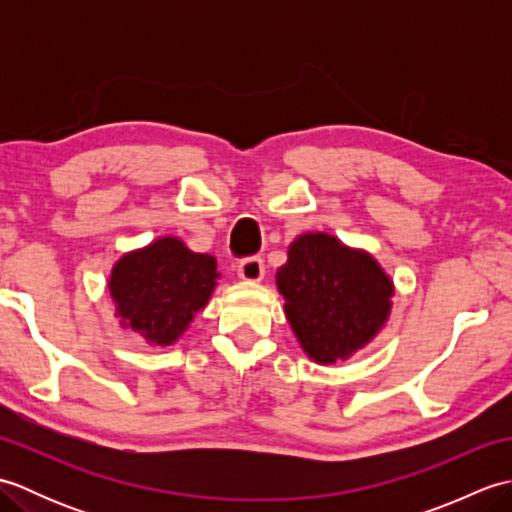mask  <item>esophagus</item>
<instances>
[{
	"instance_id": "1",
	"label": "esophagus",
	"mask_w": 512,
	"mask_h": 512,
	"mask_svg": "<svg viewBox=\"0 0 512 512\" xmlns=\"http://www.w3.org/2000/svg\"><path fill=\"white\" fill-rule=\"evenodd\" d=\"M264 273H266V266H264L262 257H246L237 266L239 279L250 281V284H255V281H262Z\"/></svg>"
}]
</instances>
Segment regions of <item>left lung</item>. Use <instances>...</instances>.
I'll return each mask as SVG.
<instances>
[{
    "label": "left lung",
    "mask_w": 512,
    "mask_h": 512,
    "mask_svg": "<svg viewBox=\"0 0 512 512\" xmlns=\"http://www.w3.org/2000/svg\"><path fill=\"white\" fill-rule=\"evenodd\" d=\"M286 317L303 350L317 363L352 356L383 328L394 286L372 257L328 233H308L290 244L277 270Z\"/></svg>",
    "instance_id": "obj_1"
}]
</instances>
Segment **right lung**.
<instances>
[{"mask_svg":"<svg viewBox=\"0 0 512 512\" xmlns=\"http://www.w3.org/2000/svg\"><path fill=\"white\" fill-rule=\"evenodd\" d=\"M217 264L176 237L156 239L118 259L110 277L116 314L147 343L171 345L215 288Z\"/></svg>","mask_w":512,"mask_h":512,"instance_id":"add662e5","label":"right lung"}]
</instances>
